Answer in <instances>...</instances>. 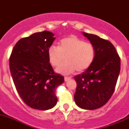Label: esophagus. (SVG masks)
Wrapping results in <instances>:
<instances>
[{
	"instance_id": "34e87169",
	"label": "esophagus",
	"mask_w": 129,
	"mask_h": 129,
	"mask_svg": "<svg viewBox=\"0 0 129 129\" xmlns=\"http://www.w3.org/2000/svg\"><path fill=\"white\" fill-rule=\"evenodd\" d=\"M70 77H64V81H65V82H67V81H68L70 79Z\"/></svg>"
}]
</instances>
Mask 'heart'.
Wrapping results in <instances>:
<instances>
[{
  "label": "heart",
  "mask_w": 129,
  "mask_h": 129,
  "mask_svg": "<svg viewBox=\"0 0 129 129\" xmlns=\"http://www.w3.org/2000/svg\"><path fill=\"white\" fill-rule=\"evenodd\" d=\"M47 55L52 67H57L65 59L67 62L56 69V72L64 75L70 74L75 70L82 72L90 68L95 57L94 45L77 37L72 35L61 39L58 47L51 45Z\"/></svg>",
  "instance_id": "heart-1"
}]
</instances>
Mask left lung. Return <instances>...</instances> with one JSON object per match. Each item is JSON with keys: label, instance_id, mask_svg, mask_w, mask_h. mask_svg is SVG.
I'll return each instance as SVG.
<instances>
[{"label": "left lung", "instance_id": "obj_1", "mask_svg": "<svg viewBox=\"0 0 129 129\" xmlns=\"http://www.w3.org/2000/svg\"><path fill=\"white\" fill-rule=\"evenodd\" d=\"M83 35L95 47V57L90 68L75 76L77 89L74 99L85 110L102 107L111 98L120 71V58L110 41L93 34Z\"/></svg>", "mask_w": 129, "mask_h": 129}]
</instances>
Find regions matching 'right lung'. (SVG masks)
<instances>
[{
  "mask_svg": "<svg viewBox=\"0 0 129 129\" xmlns=\"http://www.w3.org/2000/svg\"><path fill=\"white\" fill-rule=\"evenodd\" d=\"M44 31L20 39L9 58V67L17 92L31 108L47 110L56 105V89L64 81L54 72L47 51L55 38Z\"/></svg>",
  "mask_w": 129,
  "mask_h": 129,
  "instance_id": "1",
  "label": "right lung"
}]
</instances>
